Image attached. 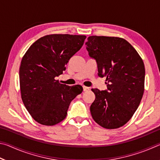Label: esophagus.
<instances>
[{
  "label": "esophagus",
  "instance_id": "obj_1",
  "mask_svg": "<svg viewBox=\"0 0 160 160\" xmlns=\"http://www.w3.org/2000/svg\"><path fill=\"white\" fill-rule=\"evenodd\" d=\"M82 88H83V91H88L90 90V88H88V87H85V86H82Z\"/></svg>",
  "mask_w": 160,
  "mask_h": 160
}]
</instances>
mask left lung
Segmentation results:
<instances>
[{"label":"left lung","mask_w":160,"mask_h":160,"mask_svg":"<svg viewBox=\"0 0 160 160\" xmlns=\"http://www.w3.org/2000/svg\"><path fill=\"white\" fill-rule=\"evenodd\" d=\"M95 60L98 76L106 77L107 90L92 89L95 99L90 112L97 123L107 129L123 126L138 107L144 92L145 70L142 58L122 38L91 36L85 42Z\"/></svg>","instance_id":"obj_1"}]
</instances>
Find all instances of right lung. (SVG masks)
Masks as SVG:
<instances>
[{
    "label": "right lung",
    "instance_id": "add662e5",
    "mask_svg": "<svg viewBox=\"0 0 160 160\" xmlns=\"http://www.w3.org/2000/svg\"><path fill=\"white\" fill-rule=\"evenodd\" d=\"M84 35L51 34L37 40L22 59L20 86L23 104L37 122L53 126L66 117L70 102L82 92L80 85L60 84L55 78L82 47Z\"/></svg>",
    "mask_w": 160,
    "mask_h": 160
}]
</instances>
